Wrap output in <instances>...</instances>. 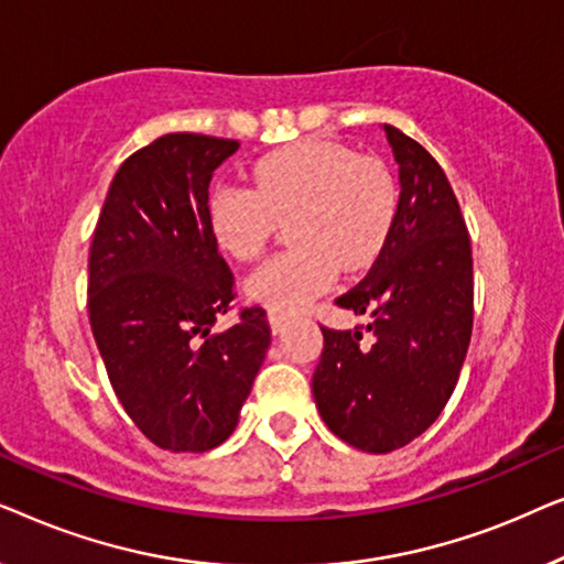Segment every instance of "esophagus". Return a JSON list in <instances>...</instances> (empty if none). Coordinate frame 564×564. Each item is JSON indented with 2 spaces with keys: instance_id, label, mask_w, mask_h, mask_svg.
Listing matches in <instances>:
<instances>
[{
  "instance_id": "esophagus-1",
  "label": "esophagus",
  "mask_w": 564,
  "mask_h": 564,
  "mask_svg": "<svg viewBox=\"0 0 564 564\" xmlns=\"http://www.w3.org/2000/svg\"><path fill=\"white\" fill-rule=\"evenodd\" d=\"M288 323H290V318L288 315H282V313H269V326H272V334L274 336H280V334H284V328H288Z\"/></svg>"
}]
</instances>
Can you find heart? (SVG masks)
<instances>
[{"label": "heart", "instance_id": "heart-1", "mask_svg": "<svg viewBox=\"0 0 564 564\" xmlns=\"http://www.w3.org/2000/svg\"><path fill=\"white\" fill-rule=\"evenodd\" d=\"M398 213L388 169L341 143L297 141L251 169V189L220 184L207 197V228L223 253L257 259L274 223L290 218L295 249L246 276L243 295L274 313H300L334 284L338 267L372 264Z\"/></svg>", "mask_w": 564, "mask_h": 564}]
</instances>
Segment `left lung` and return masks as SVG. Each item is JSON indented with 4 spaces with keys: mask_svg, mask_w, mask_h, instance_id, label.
Here are the masks:
<instances>
[{
    "mask_svg": "<svg viewBox=\"0 0 564 564\" xmlns=\"http://www.w3.org/2000/svg\"><path fill=\"white\" fill-rule=\"evenodd\" d=\"M398 164V213L365 280L336 300L369 315L323 330L313 375L321 419L346 444L388 454L411 444L449 403L473 336V249L436 159L382 126Z\"/></svg>",
    "mask_w": 564,
    "mask_h": 564,
    "instance_id": "obj_1",
    "label": "left lung"
}]
</instances>
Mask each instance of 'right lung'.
Segmentation results:
<instances>
[{"label": "right lung", "mask_w": 564, "mask_h": 564, "mask_svg": "<svg viewBox=\"0 0 564 564\" xmlns=\"http://www.w3.org/2000/svg\"><path fill=\"white\" fill-rule=\"evenodd\" d=\"M236 151L228 138H156L118 169L91 238L89 323L107 377L169 452H207L234 434L272 344L261 307L213 334L234 274L207 228V189Z\"/></svg>", "instance_id": "obj_1"}]
</instances>
